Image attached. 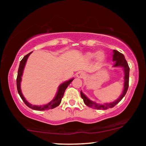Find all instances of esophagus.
<instances>
[{
  "instance_id": "1",
  "label": "esophagus",
  "mask_w": 146,
  "mask_h": 146,
  "mask_svg": "<svg viewBox=\"0 0 146 146\" xmlns=\"http://www.w3.org/2000/svg\"><path fill=\"white\" fill-rule=\"evenodd\" d=\"M86 76V74L84 72H78L76 73V76L78 78H82Z\"/></svg>"
}]
</instances>
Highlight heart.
I'll return each mask as SVG.
<instances>
[{"mask_svg":"<svg viewBox=\"0 0 146 146\" xmlns=\"http://www.w3.org/2000/svg\"><path fill=\"white\" fill-rule=\"evenodd\" d=\"M96 55V58L98 61H102L105 58V55L102 52L100 51V52H98L97 54H96L94 52H88L86 54V58L90 60V59H92L93 58H94L95 56Z\"/></svg>","mask_w":146,"mask_h":146,"instance_id":"1","label":"heart"}]
</instances>
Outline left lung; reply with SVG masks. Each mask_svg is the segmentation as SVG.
<instances>
[{
  "instance_id": "obj_1",
  "label": "left lung",
  "mask_w": 146,
  "mask_h": 146,
  "mask_svg": "<svg viewBox=\"0 0 146 146\" xmlns=\"http://www.w3.org/2000/svg\"><path fill=\"white\" fill-rule=\"evenodd\" d=\"M113 61L115 62L114 67H118L121 66L123 68V71H124L125 76H124V87H123V90L122 94L120 96V97L117 100L113 102L110 103V104H99L94 102L91 101L90 100H89L84 94L80 92V95L82 98L83 99L84 102L88 106L92 108L97 109V110H107L108 108H111L114 107L117 104H118L119 102L121 100V99L123 98V96L126 94L127 89H128L129 86V68L127 64L126 60H125L124 56L123 54L119 52L117 50H113Z\"/></svg>"
}]
</instances>
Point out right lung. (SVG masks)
I'll list each match as a JSON object with an SVG mask.
<instances>
[{
    "label": "right lung",
    "mask_w": 146,
    "mask_h": 146,
    "mask_svg": "<svg viewBox=\"0 0 146 146\" xmlns=\"http://www.w3.org/2000/svg\"><path fill=\"white\" fill-rule=\"evenodd\" d=\"M32 53L30 52L27 54L26 56H24V58L22 59V60L20 62V65H19V70H18V75H17V90L18 92H19L20 96H21V99L23 100L24 102L26 105L28 107H29L30 108L33 109V110H38V111H44V110H48L50 109H53L54 108L60 105V104L61 102L62 98H63L64 94V92L66 90V89L67 88V87L68 86V85L72 82V81L73 80L74 78L68 81L65 82L59 86L58 88V92L56 95V96L54 98L53 100H52L50 102H49L47 104L44 105V106H33L31 104H29L28 102L26 100L25 98H24L23 94L21 92V76L23 75V70L24 68H25V66L26 64V62H27V58L29 56L30 54Z\"/></svg>",
    "instance_id": "right-lung-1"
}]
</instances>
